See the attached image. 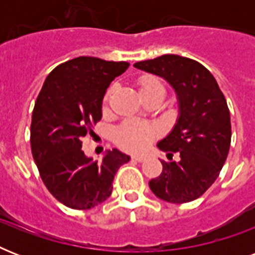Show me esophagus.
<instances>
[{"instance_id": "obj_1", "label": "esophagus", "mask_w": 255, "mask_h": 255, "mask_svg": "<svg viewBox=\"0 0 255 255\" xmlns=\"http://www.w3.org/2000/svg\"><path fill=\"white\" fill-rule=\"evenodd\" d=\"M132 160H133V161H137V163H143V161H145V157L140 155H135L132 156Z\"/></svg>"}]
</instances>
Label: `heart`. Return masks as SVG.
Returning a JSON list of instances; mask_svg holds the SVG:
<instances>
[{"label":"heart","mask_w":255,"mask_h":255,"mask_svg":"<svg viewBox=\"0 0 255 255\" xmlns=\"http://www.w3.org/2000/svg\"><path fill=\"white\" fill-rule=\"evenodd\" d=\"M139 85L140 91L156 87V86H163L159 79L152 77L141 78ZM110 94H111V90H108L106 99H108ZM114 136H115V141L119 147L127 149V151L139 152L143 151L144 148L153 140V137L156 136V131L151 124L145 123V122L129 119L126 120L124 123H122L116 128Z\"/></svg>","instance_id":"obj_1"}]
</instances>
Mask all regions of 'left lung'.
<instances>
[{
	"label": "left lung",
	"instance_id": "8db88e82",
	"mask_svg": "<svg viewBox=\"0 0 255 255\" xmlns=\"http://www.w3.org/2000/svg\"><path fill=\"white\" fill-rule=\"evenodd\" d=\"M136 69L164 78L173 87L178 118L173 129L157 147L180 161H164L163 172L149 188L172 204L193 201L216 181L230 148L232 126L226 99L210 71L189 58L165 54L137 62Z\"/></svg>",
	"mask_w": 255,
	"mask_h": 255
}]
</instances>
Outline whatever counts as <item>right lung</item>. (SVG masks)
<instances>
[{
	"label": "right lung",
	"mask_w": 255,
	"mask_h": 255,
	"mask_svg": "<svg viewBox=\"0 0 255 255\" xmlns=\"http://www.w3.org/2000/svg\"><path fill=\"white\" fill-rule=\"evenodd\" d=\"M127 62L78 57L47 75L31 116L30 143L43 184L63 205L91 209L112 193V181L129 156L114 148L103 159L82 151L83 136L102 119L108 86L128 69Z\"/></svg>",
	"instance_id": "add662e5"
}]
</instances>
